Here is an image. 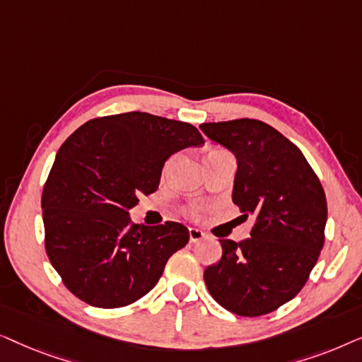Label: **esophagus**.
I'll return each mask as SVG.
<instances>
[{
	"instance_id": "1",
	"label": "esophagus",
	"mask_w": 362,
	"mask_h": 362,
	"mask_svg": "<svg viewBox=\"0 0 362 362\" xmlns=\"http://www.w3.org/2000/svg\"><path fill=\"white\" fill-rule=\"evenodd\" d=\"M206 237V234L202 230H199V229H194V227H192V229H189V242L191 244H196V242H199V240H202Z\"/></svg>"
}]
</instances>
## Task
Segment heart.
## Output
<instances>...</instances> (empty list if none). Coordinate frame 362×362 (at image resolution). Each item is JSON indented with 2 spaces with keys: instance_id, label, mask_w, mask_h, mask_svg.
<instances>
[{
  "instance_id": "heart-1",
  "label": "heart",
  "mask_w": 362,
  "mask_h": 362,
  "mask_svg": "<svg viewBox=\"0 0 362 362\" xmlns=\"http://www.w3.org/2000/svg\"><path fill=\"white\" fill-rule=\"evenodd\" d=\"M212 156H230V155H229V151L222 150V148H211V150L206 153L204 160H207V158H212ZM173 163H175V160H170L166 163L165 170H163V176H166L168 173L171 171ZM201 214H202V207L201 206H189L186 209V216L191 217V219H199Z\"/></svg>"
}]
</instances>
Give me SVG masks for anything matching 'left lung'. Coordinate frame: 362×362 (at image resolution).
<instances>
[{
    "label": "left lung",
    "instance_id": "left-lung-1",
    "mask_svg": "<svg viewBox=\"0 0 362 362\" xmlns=\"http://www.w3.org/2000/svg\"><path fill=\"white\" fill-rule=\"evenodd\" d=\"M201 130L235 155L232 201L242 217H255L249 239H221L206 286L232 313H272L300 293L318 262L328 217L323 186L300 148L264 122L202 123Z\"/></svg>",
    "mask_w": 362,
    "mask_h": 362
}]
</instances>
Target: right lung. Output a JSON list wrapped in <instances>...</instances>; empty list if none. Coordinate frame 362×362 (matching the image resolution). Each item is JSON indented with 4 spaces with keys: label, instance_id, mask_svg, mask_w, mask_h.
Returning <instances> with one entry per match:
<instances>
[{
    "label": "right lung",
    "instance_id": "right-lung-1",
    "mask_svg": "<svg viewBox=\"0 0 362 362\" xmlns=\"http://www.w3.org/2000/svg\"><path fill=\"white\" fill-rule=\"evenodd\" d=\"M191 123L150 113L98 117L62 146L44 185V245L66 288L97 308L135 303L189 240L180 222L133 224L138 196L158 189L173 153L201 146Z\"/></svg>",
    "mask_w": 362,
    "mask_h": 362
}]
</instances>
